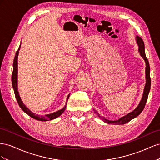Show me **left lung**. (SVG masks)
<instances>
[{"label":"left lung","mask_w":160,"mask_h":160,"mask_svg":"<svg viewBox=\"0 0 160 160\" xmlns=\"http://www.w3.org/2000/svg\"><path fill=\"white\" fill-rule=\"evenodd\" d=\"M136 42L137 44L138 45V51L140 53V56L143 58L145 62V85L144 87L143 90V96L142 98H141V101L139 102L138 106L134 110L129 112L127 115L123 116L121 117L120 118H118V120L115 121H111L107 119V118H104V117L101 116L100 114L95 110V109H93V111H94V112L97 114L98 117L102 119L104 122H107L108 124H115V125H122V124H125V123L129 122L131 120L133 119L134 118L136 117H138L139 114L143 111V108L145 107V105L146 104V102H147L148 97V94L150 90V88H151V78H150V67L149 64V62L147 57L145 56V45L143 39H141L140 37H139L138 35L136 36Z\"/></svg>","instance_id":"left-lung-1"}]
</instances>
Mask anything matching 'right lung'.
I'll return each mask as SVG.
<instances>
[{
    "label": "right lung",
    "mask_w": 160,
    "mask_h": 160,
    "mask_svg": "<svg viewBox=\"0 0 160 160\" xmlns=\"http://www.w3.org/2000/svg\"><path fill=\"white\" fill-rule=\"evenodd\" d=\"M21 48V44L19 45V48L18 49L17 52H16L15 56L14 58V61H13V70H12V77H11V80H12V88L13 90H14V92L16 99L17 100V102L19 104V107L21 108L23 111L26 114H27L29 116H30L31 118H34L35 120L38 121H48L50 120H53L54 118H56L58 117H60L62 114L64 112L66 108V104L68 102V100L70 97V94L68 95V97L66 99V104L64 106V107H63L60 110H59L56 112H54L53 113H50V114H47L45 115H38V114H35V112H32L29 108H27L25 104L23 103V102L22 101V100L20 97V95L19 93V91H18V88H17V78H18V56H19V52Z\"/></svg>",
    "instance_id": "right-lung-1"
}]
</instances>
